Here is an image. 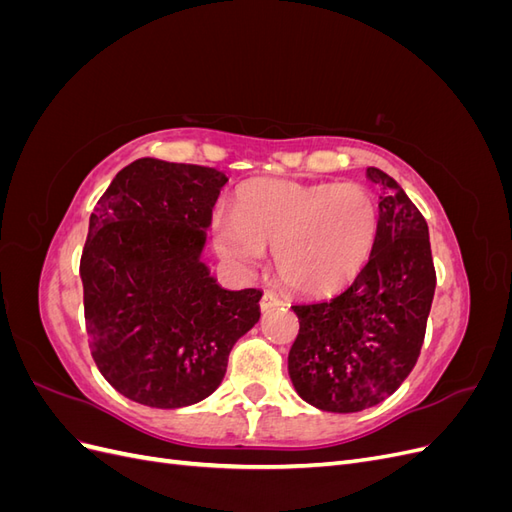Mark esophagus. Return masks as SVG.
<instances>
[{
	"mask_svg": "<svg viewBox=\"0 0 512 512\" xmlns=\"http://www.w3.org/2000/svg\"><path fill=\"white\" fill-rule=\"evenodd\" d=\"M280 303H282V301H280V297H277V294L265 292V294H262V299H260V309H262V312H269L271 307L280 305Z\"/></svg>",
	"mask_w": 512,
	"mask_h": 512,
	"instance_id": "esophagus-1",
	"label": "esophagus"
}]
</instances>
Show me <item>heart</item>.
I'll return each mask as SVG.
<instances>
[{
	"label": "heart",
	"mask_w": 512,
	"mask_h": 512,
	"mask_svg": "<svg viewBox=\"0 0 512 512\" xmlns=\"http://www.w3.org/2000/svg\"><path fill=\"white\" fill-rule=\"evenodd\" d=\"M380 211L361 183L262 179L239 190L232 215L213 226V247L241 271H254L273 247L282 284L309 297L342 292L376 250Z\"/></svg>",
	"instance_id": "obj_1"
}]
</instances>
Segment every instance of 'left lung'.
<instances>
[{"label":"left lung","instance_id":"left-lung-1","mask_svg":"<svg viewBox=\"0 0 512 512\" xmlns=\"http://www.w3.org/2000/svg\"><path fill=\"white\" fill-rule=\"evenodd\" d=\"M380 190V232L367 267L342 294L292 305L299 335L288 374L299 397L324 412H361L391 397L423 348L436 292L429 228L401 185L367 168Z\"/></svg>","mask_w":512,"mask_h":512}]
</instances>
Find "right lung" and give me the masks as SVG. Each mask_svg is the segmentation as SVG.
Segmentation results:
<instances>
[{
    "instance_id": "1",
    "label": "right lung",
    "mask_w": 512,
    "mask_h": 512,
    "mask_svg": "<svg viewBox=\"0 0 512 512\" xmlns=\"http://www.w3.org/2000/svg\"><path fill=\"white\" fill-rule=\"evenodd\" d=\"M226 181L218 168L141 158L91 213L81 256L89 348L136 404L173 410L209 397L260 318V290H224L200 262Z\"/></svg>"
}]
</instances>
